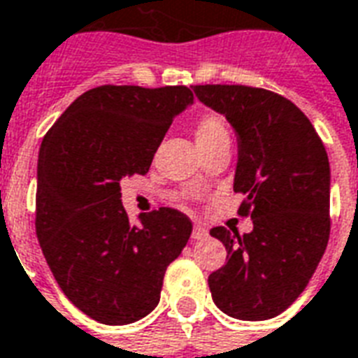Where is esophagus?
Segmentation results:
<instances>
[{
  "label": "esophagus",
  "instance_id": "obj_1",
  "mask_svg": "<svg viewBox=\"0 0 358 358\" xmlns=\"http://www.w3.org/2000/svg\"><path fill=\"white\" fill-rule=\"evenodd\" d=\"M192 238L194 240L208 238V229L202 225H194V229H192Z\"/></svg>",
  "mask_w": 358,
  "mask_h": 358
}]
</instances>
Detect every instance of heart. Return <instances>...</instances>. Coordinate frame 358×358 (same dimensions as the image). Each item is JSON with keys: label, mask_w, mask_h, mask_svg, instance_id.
I'll use <instances>...</instances> for the list:
<instances>
[{"label": "heart", "mask_w": 358, "mask_h": 358, "mask_svg": "<svg viewBox=\"0 0 358 358\" xmlns=\"http://www.w3.org/2000/svg\"><path fill=\"white\" fill-rule=\"evenodd\" d=\"M229 135L225 124L217 118V116H206L198 122L196 125V143L202 145V143H210L213 139H219V137H225Z\"/></svg>", "instance_id": "b5f03b06"}]
</instances>
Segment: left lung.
Masks as SVG:
<instances>
[{
	"label": "left lung",
	"instance_id": "1",
	"mask_svg": "<svg viewBox=\"0 0 358 358\" xmlns=\"http://www.w3.org/2000/svg\"><path fill=\"white\" fill-rule=\"evenodd\" d=\"M208 108L236 133V192L252 213V233L211 229L229 262L208 278L213 303L240 320H267L303 292L330 236V162L296 104L246 85H194Z\"/></svg>",
	"mask_w": 358,
	"mask_h": 358
}]
</instances>
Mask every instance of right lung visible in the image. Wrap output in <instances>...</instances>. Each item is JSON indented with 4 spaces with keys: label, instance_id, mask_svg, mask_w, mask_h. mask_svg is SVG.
Returning <instances> with one entry per match:
<instances>
[{
    "label": "right lung",
    "instance_id": "obj_1",
    "mask_svg": "<svg viewBox=\"0 0 358 358\" xmlns=\"http://www.w3.org/2000/svg\"><path fill=\"white\" fill-rule=\"evenodd\" d=\"M192 103L185 85H101L78 96L41 141L36 234L64 296L96 322L147 317L189 242L192 223L173 208L139 213L133 225L120 181L147 173L171 122Z\"/></svg>",
    "mask_w": 358,
    "mask_h": 358
}]
</instances>
